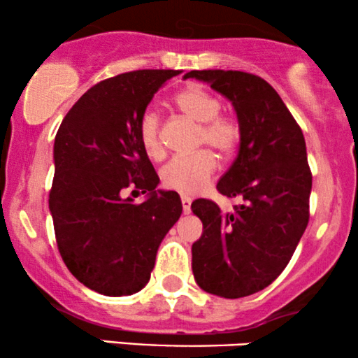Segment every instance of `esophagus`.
I'll use <instances>...</instances> for the list:
<instances>
[{
  "instance_id": "esophagus-1",
  "label": "esophagus",
  "mask_w": 358,
  "mask_h": 358,
  "mask_svg": "<svg viewBox=\"0 0 358 358\" xmlns=\"http://www.w3.org/2000/svg\"><path fill=\"white\" fill-rule=\"evenodd\" d=\"M180 203H182V213L184 214L191 213V197L180 196Z\"/></svg>"
}]
</instances>
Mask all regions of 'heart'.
I'll return each mask as SVG.
<instances>
[{
    "instance_id": "b5f03b06",
    "label": "heart",
    "mask_w": 358,
    "mask_h": 358,
    "mask_svg": "<svg viewBox=\"0 0 358 358\" xmlns=\"http://www.w3.org/2000/svg\"><path fill=\"white\" fill-rule=\"evenodd\" d=\"M176 107L191 120L199 122L196 145H209L221 157H228L238 147L241 127L228 113H221V100L211 92L189 87L174 96ZM138 141L150 159H161L164 145L161 138V119L155 110H145L138 120ZM217 161L209 149L194 154L178 155L161 169V182L180 194H197L208 186L216 172Z\"/></svg>"
}]
</instances>
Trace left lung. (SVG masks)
Masks as SVG:
<instances>
[{
	"instance_id": "1",
	"label": "left lung",
	"mask_w": 358,
	"mask_h": 358,
	"mask_svg": "<svg viewBox=\"0 0 358 358\" xmlns=\"http://www.w3.org/2000/svg\"><path fill=\"white\" fill-rule=\"evenodd\" d=\"M233 103L241 127L238 157L217 182L241 197L222 214L208 199L192 203L203 234L192 245V273L204 292L241 298L266 288L287 268L308 224L312 172L305 137L266 80L236 70H192Z\"/></svg>"
}]
</instances>
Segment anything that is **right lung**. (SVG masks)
Instances as JSON below:
<instances>
[{
	"instance_id": "1",
	"label": "right lung",
	"mask_w": 358,
	"mask_h": 358,
	"mask_svg": "<svg viewBox=\"0 0 358 358\" xmlns=\"http://www.w3.org/2000/svg\"><path fill=\"white\" fill-rule=\"evenodd\" d=\"M178 70H137L96 83L63 119L50 191L58 251L71 275L105 296L141 292L164 236L182 213L138 141V120ZM130 188L148 194L142 205Z\"/></svg>"
}]
</instances>
